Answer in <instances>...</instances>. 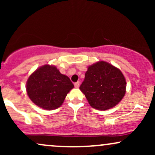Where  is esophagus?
<instances>
[{
	"label": "esophagus",
	"mask_w": 155,
	"mask_h": 155,
	"mask_svg": "<svg viewBox=\"0 0 155 155\" xmlns=\"http://www.w3.org/2000/svg\"><path fill=\"white\" fill-rule=\"evenodd\" d=\"M79 85H80L79 81H77V82L74 83V86H75L76 88H79Z\"/></svg>",
	"instance_id": "obj_1"
}]
</instances>
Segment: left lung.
Segmentation results:
<instances>
[{
	"label": "left lung",
	"mask_w": 155,
	"mask_h": 155,
	"mask_svg": "<svg viewBox=\"0 0 155 155\" xmlns=\"http://www.w3.org/2000/svg\"><path fill=\"white\" fill-rule=\"evenodd\" d=\"M79 89L92 108L105 111L114 107L123 98L126 80L120 69L99 61L88 67Z\"/></svg>",
	"instance_id": "left-lung-1"
}]
</instances>
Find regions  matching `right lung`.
<instances>
[{
	"label": "right lung",
	"mask_w": 155,
	"mask_h": 155,
	"mask_svg": "<svg viewBox=\"0 0 155 155\" xmlns=\"http://www.w3.org/2000/svg\"><path fill=\"white\" fill-rule=\"evenodd\" d=\"M74 87L67 76L60 74L54 65H49L36 69L26 83L27 93L30 99L46 110L60 107Z\"/></svg>",
	"instance_id": "right-lung-1"
}]
</instances>
